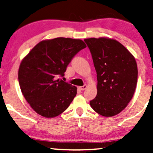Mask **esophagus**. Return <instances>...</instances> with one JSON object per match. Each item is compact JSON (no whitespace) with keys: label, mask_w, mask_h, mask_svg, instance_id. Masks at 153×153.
Segmentation results:
<instances>
[{"label":"esophagus","mask_w":153,"mask_h":153,"mask_svg":"<svg viewBox=\"0 0 153 153\" xmlns=\"http://www.w3.org/2000/svg\"><path fill=\"white\" fill-rule=\"evenodd\" d=\"M86 88H87V85L85 84V85H84V86H79V88L80 89L81 91H84L85 89H86Z\"/></svg>","instance_id":"34e87169"}]
</instances>
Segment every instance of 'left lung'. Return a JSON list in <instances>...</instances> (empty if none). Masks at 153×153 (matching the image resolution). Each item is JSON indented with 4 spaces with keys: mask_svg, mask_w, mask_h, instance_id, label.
Returning <instances> with one entry per match:
<instances>
[{
    "mask_svg": "<svg viewBox=\"0 0 153 153\" xmlns=\"http://www.w3.org/2000/svg\"><path fill=\"white\" fill-rule=\"evenodd\" d=\"M97 73V96L91 107L111 117L124 110L131 100L138 80V67L131 53L122 43L108 37L84 39Z\"/></svg>",
    "mask_w": 153,
    "mask_h": 153,
    "instance_id": "left-lung-1",
    "label": "left lung"
}]
</instances>
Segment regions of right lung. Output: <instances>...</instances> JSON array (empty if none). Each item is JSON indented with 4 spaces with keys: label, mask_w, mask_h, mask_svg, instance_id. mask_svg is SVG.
Segmentation results:
<instances>
[{
    "label": "right lung",
    "mask_w": 153,
    "mask_h": 153,
    "mask_svg": "<svg viewBox=\"0 0 153 153\" xmlns=\"http://www.w3.org/2000/svg\"><path fill=\"white\" fill-rule=\"evenodd\" d=\"M86 47L81 39L59 37L37 43L22 60L18 71L24 97L39 115L53 118L67 110L77 88L57 79L72 57Z\"/></svg>",
    "instance_id": "add662e5"
}]
</instances>
